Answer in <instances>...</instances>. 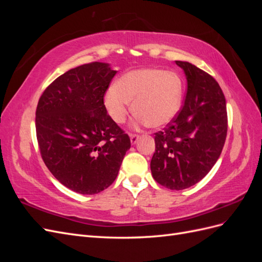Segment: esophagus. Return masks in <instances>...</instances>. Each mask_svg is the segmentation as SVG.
<instances>
[{"instance_id":"34e87169","label":"esophagus","mask_w":262,"mask_h":262,"mask_svg":"<svg viewBox=\"0 0 262 262\" xmlns=\"http://www.w3.org/2000/svg\"><path fill=\"white\" fill-rule=\"evenodd\" d=\"M140 136H138V134H130V141H131V144H136L138 140H139Z\"/></svg>"}]
</instances>
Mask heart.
Segmentation results:
<instances>
[{"label": "heart", "mask_w": 262, "mask_h": 262, "mask_svg": "<svg viewBox=\"0 0 262 262\" xmlns=\"http://www.w3.org/2000/svg\"><path fill=\"white\" fill-rule=\"evenodd\" d=\"M181 100L182 84L176 73L145 68L123 74L106 92L104 104L118 124L125 122L133 102L138 124L162 128L178 115Z\"/></svg>", "instance_id": "1"}]
</instances>
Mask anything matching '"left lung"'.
<instances>
[{"instance_id": "8db88e82", "label": "left lung", "mask_w": 262, "mask_h": 262, "mask_svg": "<svg viewBox=\"0 0 262 262\" xmlns=\"http://www.w3.org/2000/svg\"><path fill=\"white\" fill-rule=\"evenodd\" d=\"M187 78L184 106L173 120L155 133L150 161L153 178L170 190L187 189L212 169L227 133L224 94L219 83L189 62L176 61Z\"/></svg>"}]
</instances>
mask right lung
Listing matches in <instances>:
<instances>
[{
    "instance_id": "1",
    "label": "right lung",
    "mask_w": 262,
    "mask_h": 262,
    "mask_svg": "<svg viewBox=\"0 0 262 262\" xmlns=\"http://www.w3.org/2000/svg\"><path fill=\"white\" fill-rule=\"evenodd\" d=\"M116 73L102 62L71 69L38 101L36 132L42 160L63 186L77 193L96 194L112 185L131 146L104 105Z\"/></svg>"
}]
</instances>
